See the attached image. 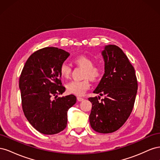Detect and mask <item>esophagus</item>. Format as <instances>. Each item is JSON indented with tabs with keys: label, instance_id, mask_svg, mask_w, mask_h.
Listing matches in <instances>:
<instances>
[{
	"label": "esophagus",
	"instance_id": "1",
	"mask_svg": "<svg viewBox=\"0 0 160 160\" xmlns=\"http://www.w3.org/2000/svg\"><path fill=\"white\" fill-rule=\"evenodd\" d=\"M77 100H78V101H83V100H84V99H83V98H80V97H77Z\"/></svg>",
	"mask_w": 160,
	"mask_h": 160
}]
</instances>
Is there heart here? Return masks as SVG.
Returning a JSON list of instances; mask_svg holds the SVG:
<instances>
[{
	"label": "heart",
	"mask_w": 160,
	"mask_h": 160,
	"mask_svg": "<svg viewBox=\"0 0 160 160\" xmlns=\"http://www.w3.org/2000/svg\"><path fill=\"white\" fill-rule=\"evenodd\" d=\"M73 62L77 65L83 69V78L81 81H72L67 83L66 91L69 94L75 95H83L85 91L89 88L90 83L89 79L91 81H98L102 75V69L98 65H93V61L90 57L85 55H79L73 59ZM71 72L70 66L65 63L62 64L59 69V73L62 78L68 79Z\"/></svg>",
	"instance_id": "obj_1"
}]
</instances>
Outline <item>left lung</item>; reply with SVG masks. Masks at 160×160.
<instances>
[{"instance_id": "8db88e82", "label": "left lung", "mask_w": 160, "mask_h": 160, "mask_svg": "<svg viewBox=\"0 0 160 160\" xmlns=\"http://www.w3.org/2000/svg\"><path fill=\"white\" fill-rule=\"evenodd\" d=\"M105 73L93 93L104 95L89 98L92 109L91 127L98 133H109L119 129L132 113L138 91L135 69L128 57L116 45H105L101 51Z\"/></svg>"}]
</instances>
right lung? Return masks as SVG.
<instances>
[{"mask_svg": "<svg viewBox=\"0 0 160 160\" xmlns=\"http://www.w3.org/2000/svg\"><path fill=\"white\" fill-rule=\"evenodd\" d=\"M69 55L57 47L43 48L28 57L21 72L19 89L24 114L42 134H56L63 130L67 111L76 103L73 95L57 98L65 91L59 69Z\"/></svg>", "mask_w": 160, "mask_h": 160, "instance_id": "add662e5", "label": "right lung"}]
</instances>
